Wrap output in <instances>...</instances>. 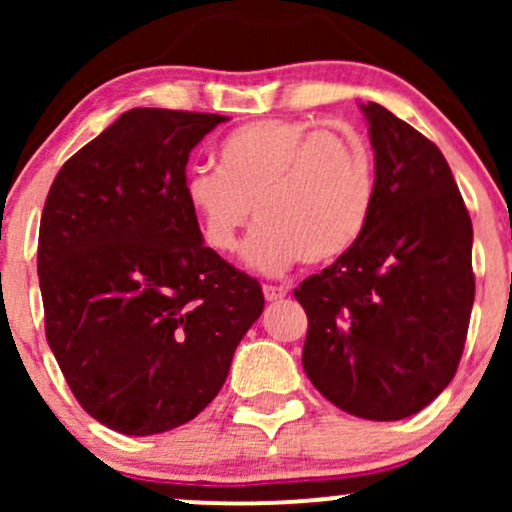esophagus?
<instances>
[{
	"instance_id": "34e87169",
	"label": "esophagus",
	"mask_w": 512,
	"mask_h": 512,
	"mask_svg": "<svg viewBox=\"0 0 512 512\" xmlns=\"http://www.w3.org/2000/svg\"><path fill=\"white\" fill-rule=\"evenodd\" d=\"M264 298H267L269 303L272 301H281V298L286 296V293H289V289H286V286H272V284H267L264 286Z\"/></svg>"
}]
</instances>
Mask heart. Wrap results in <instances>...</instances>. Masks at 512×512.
Returning <instances> with one entry per match:
<instances>
[{"instance_id":"heart-1","label":"heart","mask_w":512,"mask_h":512,"mask_svg":"<svg viewBox=\"0 0 512 512\" xmlns=\"http://www.w3.org/2000/svg\"><path fill=\"white\" fill-rule=\"evenodd\" d=\"M373 195V158L356 132L286 117L236 127L216 146V170L185 178L199 233L221 255L238 248L255 207L245 262L264 274L346 255L366 231Z\"/></svg>"}]
</instances>
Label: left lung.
I'll return each instance as SVG.
<instances>
[{
    "mask_svg": "<svg viewBox=\"0 0 512 512\" xmlns=\"http://www.w3.org/2000/svg\"><path fill=\"white\" fill-rule=\"evenodd\" d=\"M361 110L375 151L368 226L293 296L320 395L361 419L399 421L455 378L474 303L472 219L436 144L383 105Z\"/></svg>",
    "mask_w": 512,
    "mask_h": 512,
    "instance_id": "obj_1",
    "label": "left lung"
}]
</instances>
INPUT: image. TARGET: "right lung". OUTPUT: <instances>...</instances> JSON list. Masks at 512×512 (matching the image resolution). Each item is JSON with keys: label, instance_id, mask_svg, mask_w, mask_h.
I'll return each mask as SVG.
<instances>
[{"label": "right lung", "instance_id": "1", "mask_svg": "<svg viewBox=\"0 0 512 512\" xmlns=\"http://www.w3.org/2000/svg\"><path fill=\"white\" fill-rule=\"evenodd\" d=\"M226 120L127 110L45 199V337L81 407L125 436L195 419L264 310L260 284L204 245L185 202L190 151Z\"/></svg>", "mask_w": 512, "mask_h": 512}]
</instances>
